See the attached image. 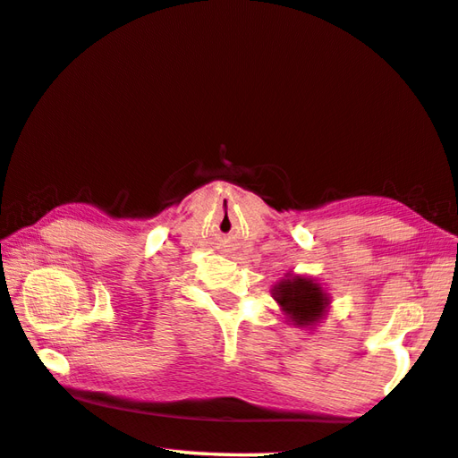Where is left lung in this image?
Wrapping results in <instances>:
<instances>
[{"label":"left lung","instance_id":"obj_1","mask_svg":"<svg viewBox=\"0 0 458 458\" xmlns=\"http://www.w3.org/2000/svg\"><path fill=\"white\" fill-rule=\"evenodd\" d=\"M273 292L281 310L297 326H311L318 322L324 314V308L328 306L322 287L303 277L281 281Z\"/></svg>","mask_w":458,"mask_h":458}]
</instances>
